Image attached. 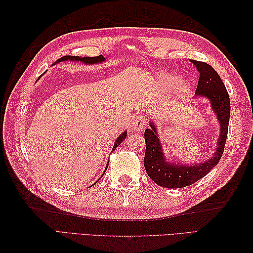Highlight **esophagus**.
<instances>
[{
    "mask_svg": "<svg viewBox=\"0 0 253 253\" xmlns=\"http://www.w3.org/2000/svg\"><path fill=\"white\" fill-rule=\"evenodd\" d=\"M146 126H147V120L142 115H139V116L133 118L132 124H131V128L133 131H136V132L143 131Z\"/></svg>",
    "mask_w": 253,
    "mask_h": 253,
    "instance_id": "esophagus-1",
    "label": "esophagus"
}]
</instances>
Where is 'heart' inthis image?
<instances>
[{
  "label": "heart",
  "instance_id": "b5f03b06",
  "mask_svg": "<svg viewBox=\"0 0 253 253\" xmlns=\"http://www.w3.org/2000/svg\"><path fill=\"white\" fill-rule=\"evenodd\" d=\"M158 83L164 90L174 87V94L177 99L184 98L189 92V84L187 82H178V77L170 73H161L158 75Z\"/></svg>",
  "mask_w": 253,
  "mask_h": 253
}]
</instances>
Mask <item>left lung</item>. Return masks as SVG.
Instances as JSON below:
<instances>
[{"label":"left lung","instance_id":"8db88e82","mask_svg":"<svg viewBox=\"0 0 253 253\" xmlns=\"http://www.w3.org/2000/svg\"><path fill=\"white\" fill-rule=\"evenodd\" d=\"M200 77L196 89L197 96H204L211 102L212 109L221 124L217 148L211 159L200 164L187 165L176 162L169 163L165 160L162 147L155 125L150 123L149 129L144 131L146 154H144V169L155 184L165 188H182L195 184L206 176L222 158L228 132V122L230 116V100L225 84L215 69L211 65L192 60Z\"/></svg>","mask_w":253,"mask_h":253}]
</instances>
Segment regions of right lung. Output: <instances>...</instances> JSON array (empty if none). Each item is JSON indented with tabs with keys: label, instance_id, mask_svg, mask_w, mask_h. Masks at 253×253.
<instances>
[{
	"label": "right lung",
	"instance_id": "obj_1",
	"mask_svg": "<svg viewBox=\"0 0 253 253\" xmlns=\"http://www.w3.org/2000/svg\"><path fill=\"white\" fill-rule=\"evenodd\" d=\"M64 61H72V62H83V63H84V64H95V63H101V62H103V61H105V58L102 56V55H99V56H93V57H89V56H87V57H79V56H73V55H66V56H63V57H61V58H58V60L54 63V64H57V63H60V62H64ZM126 136H127V131H124L122 135L118 137L117 139H116V141H115V143H114V147H113V150L112 151H114V150L117 148V146H120V144L125 140V138H126ZM107 166H109V163H107ZM107 166H106V169H107ZM105 173V171H104ZM104 173H103V175H104ZM102 175V176H103ZM98 181V180H96ZM95 181V182H96ZM94 182V184H95Z\"/></svg>",
	"mask_w": 253,
	"mask_h": 253
}]
</instances>
